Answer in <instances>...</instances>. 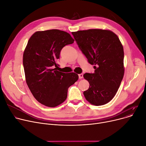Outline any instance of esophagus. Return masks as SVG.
<instances>
[{
  "label": "esophagus",
  "instance_id": "1",
  "mask_svg": "<svg viewBox=\"0 0 146 146\" xmlns=\"http://www.w3.org/2000/svg\"><path fill=\"white\" fill-rule=\"evenodd\" d=\"M83 78V74L82 73L79 74V79H82Z\"/></svg>",
  "mask_w": 146,
  "mask_h": 146
}]
</instances>
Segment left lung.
Wrapping results in <instances>:
<instances>
[{
    "label": "left lung",
    "instance_id": "left-lung-1",
    "mask_svg": "<svg viewBox=\"0 0 146 146\" xmlns=\"http://www.w3.org/2000/svg\"><path fill=\"white\" fill-rule=\"evenodd\" d=\"M79 48L94 65V73H85L89 83L83 92L91 104L103 105L116 95L123 79L124 49L118 36L110 30L91 29L73 32Z\"/></svg>",
    "mask_w": 146,
    "mask_h": 146
}]
</instances>
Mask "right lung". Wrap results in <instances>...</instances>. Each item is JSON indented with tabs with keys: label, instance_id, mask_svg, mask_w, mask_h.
Returning <instances> with one entry per match:
<instances>
[{
	"label": "right lung",
	"instance_id": "right-lung-1",
	"mask_svg": "<svg viewBox=\"0 0 146 146\" xmlns=\"http://www.w3.org/2000/svg\"><path fill=\"white\" fill-rule=\"evenodd\" d=\"M68 33L58 29L35 32L23 55L25 79L34 97L41 104L55 107L67 98L68 88L79 79L75 73L56 70L61 49L74 42Z\"/></svg>",
	"mask_w": 146,
	"mask_h": 146
}]
</instances>
